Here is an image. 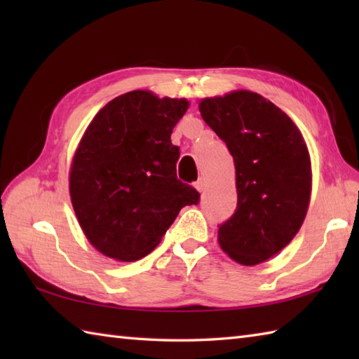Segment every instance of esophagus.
Listing matches in <instances>:
<instances>
[{
  "mask_svg": "<svg viewBox=\"0 0 359 359\" xmlns=\"http://www.w3.org/2000/svg\"><path fill=\"white\" fill-rule=\"evenodd\" d=\"M194 188L197 189V191H203V189H205V180L203 179H199V180H197L196 182V184H194Z\"/></svg>",
  "mask_w": 359,
  "mask_h": 359,
  "instance_id": "esophagus-1",
  "label": "esophagus"
}]
</instances>
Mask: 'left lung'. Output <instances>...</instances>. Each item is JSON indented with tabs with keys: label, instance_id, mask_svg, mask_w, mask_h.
I'll list each match as a JSON object with an SVG mask.
<instances>
[{
	"label": "left lung",
	"instance_id": "8db88e82",
	"mask_svg": "<svg viewBox=\"0 0 359 359\" xmlns=\"http://www.w3.org/2000/svg\"><path fill=\"white\" fill-rule=\"evenodd\" d=\"M199 109L236 168L238 207L219 225L220 247L236 262L261 264L292 242L306 217L307 144L285 112L250 90L205 98Z\"/></svg>",
	"mask_w": 359,
	"mask_h": 359
}]
</instances>
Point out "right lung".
I'll list each match as a JSON object with an SVG mask.
<instances>
[{
    "instance_id": "add662e5",
    "label": "right lung",
    "mask_w": 359,
    "mask_h": 359,
    "mask_svg": "<svg viewBox=\"0 0 359 359\" xmlns=\"http://www.w3.org/2000/svg\"><path fill=\"white\" fill-rule=\"evenodd\" d=\"M185 98L133 90L90 121L74 156L69 189L80 226L93 245L117 261L151 253L187 205L201 194L175 174L180 149L172 128Z\"/></svg>"
}]
</instances>
